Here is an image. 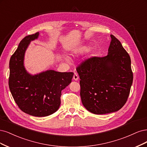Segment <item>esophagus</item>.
<instances>
[{
    "mask_svg": "<svg viewBox=\"0 0 147 147\" xmlns=\"http://www.w3.org/2000/svg\"><path fill=\"white\" fill-rule=\"evenodd\" d=\"M73 79L74 80H78V79H79V76H78V74L77 73H74V75H73Z\"/></svg>",
    "mask_w": 147,
    "mask_h": 147,
    "instance_id": "1",
    "label": "esophagus"
}]
</instances>
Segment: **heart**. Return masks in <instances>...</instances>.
<instances>
[{
  "label": "heart",
  "mask_w": 147,
  "mask_h": 147,
  "mask_svg": "<svg viewBox=\"0 0 147 147\" xmlns=\"http://www.w3.org/2000/svg\"><path fill=\"white\" fill-rule=\"evenodd\" d=\"M90 48L88 46H84L82 48L80 49V53H86V52H87L89 50Z\"/></svg>",
  "instance_id": "obj_1"
}]
</instances>
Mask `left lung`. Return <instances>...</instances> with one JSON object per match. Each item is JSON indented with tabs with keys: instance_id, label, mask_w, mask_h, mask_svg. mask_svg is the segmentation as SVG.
I'll return each instance as SVG.
<instances>
[{
	"instance_id": "1",
	"label": "left lung",
	"mask_w": 147,
	"mask_h": 147,
	"mask_svg": "<svg viewBox=\"0 0 147 147\" xmlns=\"http://www.w3.org/2000/svg\"><path fill=\"white\" fill-rule=\"evenodd\" d=\"M108 54L92 57L76 68L82 105L94 114H106L125 105L133 80L129 55L120 41L111 35Z\"/></svg>"
}]
</instances>
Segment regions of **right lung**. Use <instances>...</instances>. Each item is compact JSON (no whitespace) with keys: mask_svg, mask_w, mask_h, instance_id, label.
Instances as JSON below:
<instances>
[{"mask_svg":"<svg viewBox=\"0 0 147 147\" xmlns=\"http://www.w3.org/2000/svg\"><path fill=\"white\" fill-rule=\"evenodd\" d=\"M39 32L26 36L21 41L10 58L8 85L14 100L20 109L35 117H46L59 109L61 92L71 82L74 73L47 70L32 75L24 60L30 41L37 39Z\"/></svg>","mask_w":147,"mask_h":147,"instance_id":"obj_1","label":"right lung"}]
</instances>
